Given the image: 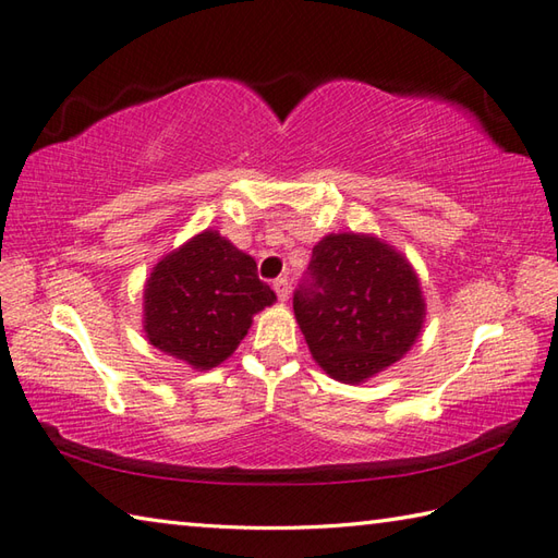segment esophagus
Returning <instances> with one entry per match:
<instances>
[{
  "label": "esophagus",
  "mask_w": 558,
  "mask_h": 558,
  "mask_svg": "<svg viewBox=\"0 0 558 558\" xmlns=\"http://www.w3.org/2000/svg\"><path fill=\"white\" fill-rule=\"evenodd\" d=\"M272 290H276V294H278V300H280V302H286V300H288V294H290V282H288V278L282 276V278H276V280H272Z\"/></svg>",
  "instance_id": "obj_1"
}]
</instances>
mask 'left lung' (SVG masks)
I'll list each match as a JSON object with an SVG mask.
<instances>
[{"mask_svg":"<svg viewBox=\"0 0 558 558\" xmlns=\"http://www.w3.org/2000/svg\"><path fill=\"white\" fill-rule=\"evenodd\" d=\"M294 316L312 357L342 384H362L417 340L426 304L410 260L372 234H326L314 246Z\"/></svg>","mask_w":558,"mask_h":558,"instance_id":"left-lung-1","label":"left lung"}]
</instances>
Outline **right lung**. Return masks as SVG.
<instances>
[{
  "instance_id": "obj_1",
  "label": "right lung",
  "mask_w": 558,
  "mask_h": 558,
  "mask_svg": "<svg viewBox=\"0 0 558 558\" xmlns=\"http://www.w3.org/2000/svg\"><path fill=\"white\" fill-rule=\"evenodd\" d=\"M276 302L256 260L216 230L192 236L153 268L144 290V330L153 348L194 369L225 362Z\"/></svg>"
}]
</instances>
